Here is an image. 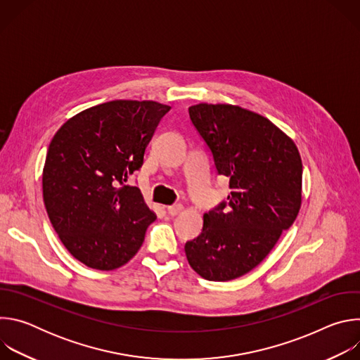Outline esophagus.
I'll list each match as a JSON object with an SVG mask.
<instances>
[{"instance_id": "1", "label": "esophagus", "mask_w": 360, "mask_h": 360, "mask_svg": "<svg viewBox=\"0 0 360 360\" xmlns=\"http://www.w3.org/2000/svg\"><path fill=\"white\" fill-rule=\"evenodd\" d=\"M182 210H184V207H182L181 203H175V205H171V207L167 208V212H168V215H171V217H176Z\"/></svg>"}]
</instances>
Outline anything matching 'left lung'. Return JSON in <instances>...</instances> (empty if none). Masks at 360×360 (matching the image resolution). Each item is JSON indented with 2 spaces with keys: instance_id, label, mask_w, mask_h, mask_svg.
<instances>
[{
  "instance_id": "obj_1",
  "label": "left lung",
  "mask_w": 360,
  "mask_h": 360,
  "mask_svg": "<svg viewBox=\"0 0 360 360\" xmlns=\"http://www.w3.org/2000/svg\"><path fill=\"white\" fill-rule=\"evenodd\" d=\"M189 118L231 193L203 215L202 232L185 243V253L202 278L225 282L258 266L295 222L302 161L293 141L259 114L198 104Z\"/></svg>"
}]
</instances>
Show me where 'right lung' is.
Instances as JSON below:
<instances>
[{"label": "right lung", "instance_id": "right-lung-1", "mask_svg": "<svg viewBox=\"0 0 360 360\" xmlns=\"http://www.w3.org/2000/svg\"><path fill=\"white\" fill-rule=\"evenodd\" d=\"M169 110L155 101H110L68 120L51 141L44 203L61 242L84 265H125L157 219L139 188L127 182Z\"/></svg>", "mask_w": 360, "mask_h": 360}]
</instances>
